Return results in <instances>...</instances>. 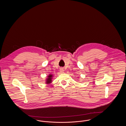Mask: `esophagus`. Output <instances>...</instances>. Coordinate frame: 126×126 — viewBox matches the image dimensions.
I'll use <instances>...</instances> for the list:
<instances>
[{
  "label": "esophagus",
  "mask_w": 126,
  "mask_h": 126,
  "mask_svg": "<svg viewBox=\"0 0 126 126\" xmlns=\"http://www.w3.org/2000/svg\"><path fill=\"white\" fill-rule=\"evenodd\" d=\"M60 72L61 73H64V69H63V68H60Z\"/></svg>",
  "instance_id": "esophagus-1"
}]
</instances>
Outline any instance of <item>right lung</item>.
<instances>
[{
    "instance_id": "1",
    "label": "right lung",
    "mask_w": 126,
    "mask_h": 126,
    "mask_svg": "<svg viewBox=\"0 0 126 126\" xmlns=\"http://www.w3.org/2000/svg\"><path fill=\"white\" fill-rule=\"evenodd\" d=\"M53 75H51V74H49L48 75V77H47L46 79V84H50L51 83H52V77H53Z\"/></svg>"
}]
</instances>
